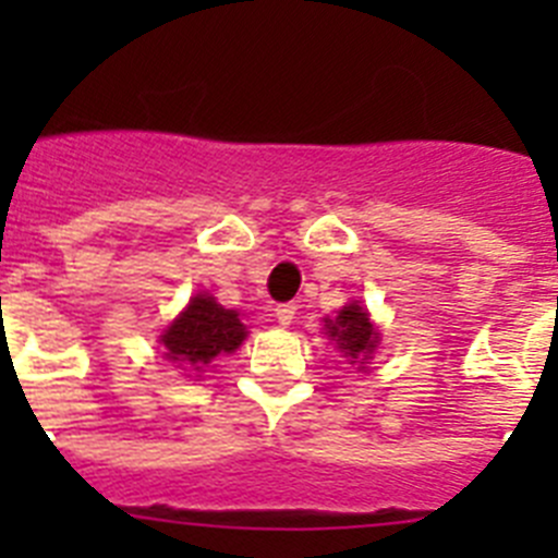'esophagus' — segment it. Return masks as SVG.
I'll list each match as a JSON object with an SVG mask.
<instances>
[{
  "label": "esophagus",
  "instance_id": "obj_1",
  "mask_svg": "<svg viewBox=\"0 0 558 558\" xmlns=\"http://www.w3.org/2000/svg\"><path fill=\"white\" fill-rule=\"evenodd\" d=\"M274 315H276V322L282 324V327H290L295 318V307L293 304H279V307L274 310Z\"/></svg>",
  "mask_w": 558,
  "mask_h": 558
}]
</instances>
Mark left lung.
<instances>
[{
  "label": "left lung",
  "instance_id": "1",
  "mask_svg": "<svg viewBox=\"0 0 558 558\" xmlns=\"http://www.w3.org/2000/svg\"><path fill=\"white\" fill-rule=\"evenodd\" d=\"M324 332L332 340L335 349L352 366H357V372L366 368V363L372 360L374 349L379 343L377 327L368 318L366 307H360V302H349L347 307L340 310L338 318H324Z\"/></svg>",
  "mask_w": 558,
  "mask_h": 558
}]
</instances>
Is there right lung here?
Masks as SVG:
<instances>
[{
  "label": "right lung",
  "mask_w": 558,
  "mask_h": 558,
  "mask_svg": "<svg viewBox=\"0 0 558 558\" xmlns=\"http://www.w3.org/2000/svg\"><path fill=\"white\" fill-rule=\"evenodd\" d=\"M245 324L240 313L226 310L215 295L195 293L184 313L161 332L159 343L165 357L184 372H206L220 354H231L245 340Z\"/></svg>",
  "instance_id": "right-lung-1"
}]
</instances>
